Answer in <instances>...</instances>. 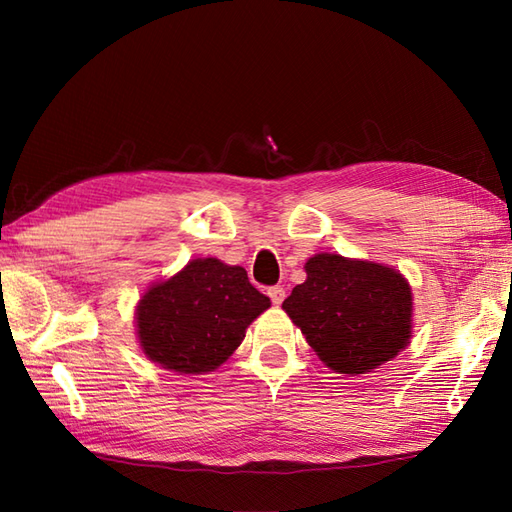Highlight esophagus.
Instances as JSON below:
<instances>
[{
	"label": "esophagus",
	"mask_w": 512,
	"mask_h": 512,
	"mask_svg": "<svg viewBox=\"0 0 512 512\" xmlns=\"http://www.w3.org/2000/svg\"><path fill=\"white\" fill-rule=\"evenodd\" d=\"M268 297H270V301L275 303V306H281V303H284V299H286V290L281 286H273V288H268Z\"/></svg>",
	"instance_id": "obj_1"
}]
</instances>
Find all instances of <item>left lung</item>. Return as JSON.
<instances>
[{
  "mask_svg": "<svg viewBox=\"0 0 512 512\" xmlns=\"http://www.w3.org/2000/svg\"><path fill=\"white\" fill-rule=\"evenodd\" d=\"M306 275L281 308L330 369L367 374L405 350L413 299L396 268L319 253Z\"/></svg>",
  "mask_w": 512,
  "mask_h": 512,
  "instance_id": "1",
  "label": "left lung"
}]
</instances>
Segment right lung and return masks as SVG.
<instances>
[{
  "label": "right lung",
  "mask_w": 512,
  "mask_h": 512,
  "mask_svg": "<svg viewBox=\"0 0 512 512\" xmlns=\"http://www.w3.org/2000/svg\"><path fill=\"white\" fill-rule=\"evenodd\" d=\"M270 308L242 266L215 257L191 259L180 273L151 286L136 306V334L149 361L180 374L220 367L246 328Z\"/></svg>",
  "instance_id": "add662e5"
}]
</instances>
